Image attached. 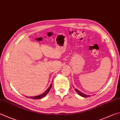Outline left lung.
Wrapping results in <instances>:
<instances>
[{"label": "left lung", "instance_id": "obj_1", "mask_svg": "<svg viewBox=\"0 0 120 120\" xmlns=\"http://www.w3.org/2000/svg\"><path fill=\"white\" fill-rule=\"evenodd\" d=\"M75 91L76 92H77L78 93V94H79L80 95H81V96H82V97H83L87 98L88 97H89V96H90V95H86V94H83V93H82L81 92H80V91H79L78 90H77V89H75Z\"/></svg>", "mask_w": 120, "mask_h": 120}]
</instances>
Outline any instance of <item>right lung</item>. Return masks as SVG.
<instances>
[{"instance_id":"add662e5","label":"right lung","mask_w":120,"mask_h":120,"mask_svg":"<svg viewBox=\"0 0 120 120\" xmlns=\"http://www.w3.org/2000/svg\"><path fill=\"white\" fill-rule=\"evenodd\" d=\"M52 84H50V86L48 88V89L47 90L45 91V92L43 93H42V94H40V95H38V96H34V97H26L27 98H31L32 99H42V98H43L44 97H45V95H46L48 93H49V92L50 91V89H51V87H52Z\"/></svg>"}]
</instances>
